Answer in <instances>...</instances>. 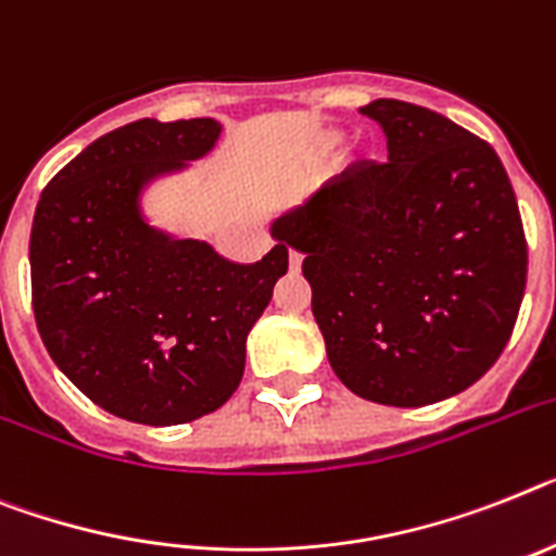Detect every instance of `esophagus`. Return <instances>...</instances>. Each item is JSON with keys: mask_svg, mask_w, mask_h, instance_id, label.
Here are the masks:
<instances>
[{"mask_svg": "<svg viewBox=\"0 0 556 556\" xmlns=\"http://www.w3.org/2000/svg\"><path fill=\"white\" fill-rule=\"evenodd\" d=\"M302 260H305V254H302V251H296V249L288 251V265H291V270H300Z\"/></svg>", "mask_w": 556, "mask_h": 556, "instance_id": "esophagus-1", "label": "esophagus"}]
</instances>
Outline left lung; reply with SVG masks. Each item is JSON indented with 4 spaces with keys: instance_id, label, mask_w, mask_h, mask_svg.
Returning <instances> with one entry per match:
<instances>
[{
    "instance_id": "1",
    "label": "left lung",
    "mask_w": 556,
    "mask_h": 556,
    "mask_svg": "<svg viewBox=\"0 0 556 556\" xmlns=\"http://www.w3.org/2000/svg\"><path fill=\"white\" fill-rule=\"evenodd\" d=\"M387 161H356L274 235L302 251L314 319L350 393L424 407L497 362L523 302V220L501 157L395 98L362 106Z\"/></svg>"
}]
</instances>
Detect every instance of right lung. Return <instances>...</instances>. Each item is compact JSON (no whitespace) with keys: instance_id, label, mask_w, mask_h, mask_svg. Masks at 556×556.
<instances>
[{"instance_id":"add662e5","label":"right lung","mask_w":556,"mask_h":556,"mask_svg":"<svg viewBox=\"0 0 556 556\" xmlns=\"http://www.w3.org/2000/svg\"><path fill=\"white\" fill-rule=\"evenodd\" d=\"M220 138L214 118H143L98 138L41 191L30 231L33 316L59 370L106 413L149 427L223 407L245 339L288 270V242L260 263L175 240L141 217V189ZM279 220L274 223V228Z\"/></svg>"}]
</instances>
